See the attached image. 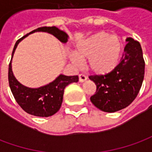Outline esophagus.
<instances>
[{"label": "esophagus", "mask_w": 152, "mask_h": 152, "mask_svg": "<svg viewBox=\"0 0 152 152\" xmlns=\"http://www.w3.org/2000/svg\"><path fill=\"white\" fill-rule=\"evenodd\" d=\"M86 80H87V77H86L84 74H80L79 75V81L80 82H85Z\"/></svg>", "instance_id": "obj_1"}]
</instances>
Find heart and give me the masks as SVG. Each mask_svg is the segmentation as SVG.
<instances>
[{"label": "heart", "mask_w": 152, "mask_h": 152, "mask_svg": "<svg viewBox=\"0 0 152 152\" xmlns=\"http://www.w3.org/2000/svg\"><path fill=\"white\" fill-rule=\"evenodd\" d=\"M74 53L70 55L73 64L80 66V59H87L86 66L89 71L94 75L105 76L112 73L119 65L122 43L116 36L99 31L79 41Z\"/></svg>", "instance_id": "1"}]
</instances>
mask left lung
I'll use <instances>...</instances> for the list:
<instances>
[{"label":"left lung","instance_id":"8db88e82","mask_svg":"<svg viewBox=\"0 0 152 152\" xmlns=\"http://www.w3.org/2000/svg\"><path fill=\"white\" fill-rule=\"evenodd\" d=\"M126 45L116 69L105 76H90L97 86L90 101L105 112H115L132 103L139 93L145 72V62L140 43L126 38Z\"/></svg>","mask_w":152,"mask_h":152}]
</instances>
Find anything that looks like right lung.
<instances>
[{
    "label": "right lung",
    "instance_id": "1",
    "mask_svg": "<svg viewBox=\"0 0 152 152\" xmlns=\"http://www.w3.org/2000/svg\"><path fill=\"white\" fill-rule=\"evenodd\" d=\"M37 31H44L53 35L62 43H66L68 40V35L54 26L39 28L23 36L16 41L12 52L11 61L9 65V84L16 102L23 110L32 115L48 117L58 112L63 102V93L66 86L71 83L77 82L79 78L78 76H65L60 74L52 82L39 88H29L18 81L12 71V58L14 53L21 40L28 35Z\"/></svg>",
    "mask_w": 152,
    "mask_h": 152
}]
</instances>
